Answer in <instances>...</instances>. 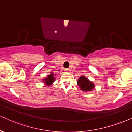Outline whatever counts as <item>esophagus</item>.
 I'll return each mask as SVG.
<instances>
[{"label":"esophagus","mask_w":132,"mask_h":132,"mask_svg":"<svg viewBox=\"0 0 132 132\" xmlns=\"http://www.w3.org/2000/svg\"><path fill=\"white\" fill-rule=\"evenodd\" d=\"M69 71H70V70H69V69H68V68H66V69H64L65 72H69Z\"/></svg>","instance_id":"obj_1"}]
</instances>
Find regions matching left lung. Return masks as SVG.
Returning <instances> with one entry per match:
<instances>
[{
	"label": "left lung",
	"instance_id": "obj_1",
	"mask_svg": "<svg viewBox=\"0 0 132 132\" xmlns=\"http://www.w3.org/2000/svg\"><path fill=\"white\" fill-rule=\"evenodd\" d=\"M78 84L79 86H80L81 90L84 91H90L94 87L93 83L89 81L87 78L84 76L80 77L78 81Z\"/></svg>",
	"mask_w": 132,
	"mask_h": 132
}]
</instances>
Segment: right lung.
Listing matches in <instances>:
<instances>
[{"mask_svg": "<svg viewBox=\"0 0 132 132\" xmlns=\"http://www.w3.org/2000/svg\"><path fill=\"white\" fill-rule=\"evenodd\" d=\"M53 76H54V75L53 74L51 73L49 76H48V78H46V79H45L43 80V81H45V83L46 84V85L50 86V85H51L53 82L54 81V78Z\"/></svg>", "mask_w": 132, "mask_h": 132, "instance_id": "obj_1", "label": "right lung"}]
</instances>
